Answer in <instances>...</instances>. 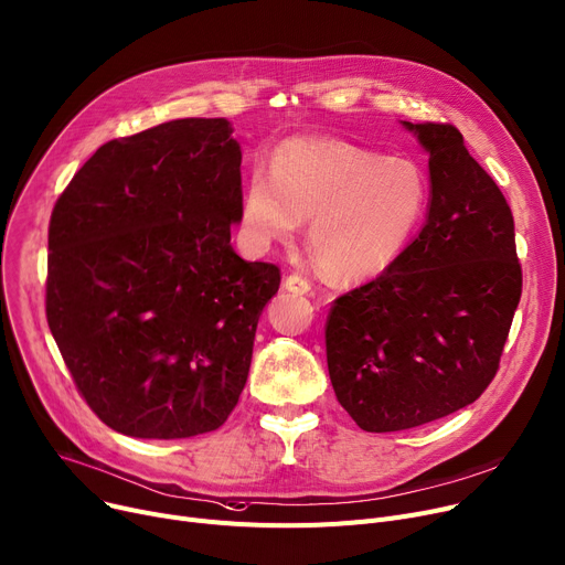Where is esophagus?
Returning a JSON list of instances; mask_svg holds the SVG:
<instances>
[{
    "mask_svg": "<svg viewBox=\"0 0 565 565\" xmlns=\"http://www.w3.org/2000/svg\"><path fill=\"white\" fill-rule=\"evenodd\" d=\"M284 286H286V290H290L295 295H309L311 292V281L307 277H302V275H295V273L286 277Z\"/></svg>",
    "mask_w": 565,
    "mask_h": 565,
    "instance_id": "esophagus-1",
    "label": "esophagus"
}]
</instances>
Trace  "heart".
<instances>
[{
  "label": "heart",
  "instance_id": "1",
  "mask_svg": "<svg viewBox=\"0 0 565 565\" xmlns=\"http://www.w3.org/2000/svg\"><path fill=\"white\" fill-rule=\"evenodd\" d=\"M429 188L411 159L343 140L295 138L277 147L273 170L254 168L243 193V230L256 247L290 241L309 220V249L333 279L386 273L416 236Z\"/></svg>",
  "mask_w": 565,
  "mask_h": 565
}]
</instances>
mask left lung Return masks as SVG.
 <instances>
[{"label":"left lung","instance_id":"8db88e82","mask_svg":"<svg viewBox=\"0 0 565 565\" xmlns=\"http://www.w3.org/2000/svg\"><path fill=\"white\" fill-rule=\"evenodd\" d=\"M429 154L427 222L393 266L333 302L327 365L363 431L420 427L493 382L522 292L511 209L452 125L402 122Z\"/></svg>","mask_w":565,"mask_h":565}]
</instances>
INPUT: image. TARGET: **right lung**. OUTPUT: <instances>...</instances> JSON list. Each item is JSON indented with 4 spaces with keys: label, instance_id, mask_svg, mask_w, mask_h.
Returning <instances> with one entry per match:
<instances>
[{
    "label": "right lung",
    "instance_id": "1",
    "mask_svg": "<svg viewBox=\"0 0 565 565\" xmlns=\"http://www.w3.org/2000/svg\"><path fill=\"white\" fill-rule=\"evenodd\" d=\"M183 118L102 145L54 204L47 324L95 416L134 438H191L238 404L279 268L232 247L241 145Z\"/></svg>",
    "mask_w": 565,
    "mask_h": 565
}]
</instances>
